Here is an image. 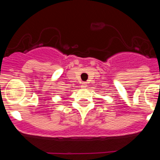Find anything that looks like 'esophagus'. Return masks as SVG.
I'll return each mask as SVG.
<instances>
[{"mask_svg":"<svg viewBox=\"0 0 160 160\" xmlns=\"http://www.w3.org/2000/svg\"><path fill=\"white\" fill-rule=\"evenodd\" d=\"M81 87H82V88H86V87H87V82H82V83Z\"/></svg>","mask_w":160,"mask_h":160,"instance_id":"1","label":"esophagus"}]
</instances>
